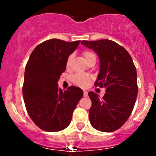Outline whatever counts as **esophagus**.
<instances>
[{"label": "esophagus", "mask_w": 156, "mask_h": 156, "mask_svg": "<svg viewBox=\"0 0 156 156\" xmlns=\"http://www.w3.org/2000/svg\"><path fill=\"white\" fill-rule=\"evenodd\" d=\"M88 95V93L87 90H84V97H87Z\"/></svg>", "instance_id": "esophagus-1"}]
</instances>
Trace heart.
<instances>
[{"label":"heart","mask_w":156,"mask_h":156,"mask_svg":"<svg viewBox=\"0 0 156 156\" xmlns=\"http://www.w3.org/2000/svg\"><path fill=\"white\" fill-rule=\"evenodd\" d=\"M82 55L84 56V59L87 61V62H90V61L93 60V59H96V54L94 52L91 51L90 50H84L82 52ZM73 58V55L71 54L69 55L67 58L66 60V67L69 68L70 66L71 62ZM91 78L88 75H85V74H75V75H72L71 77V81L75 84L76 85L79 86L81 87H86L89 84Z\"/></svg>","instance_id":"b5f03b06"}]
</instances>
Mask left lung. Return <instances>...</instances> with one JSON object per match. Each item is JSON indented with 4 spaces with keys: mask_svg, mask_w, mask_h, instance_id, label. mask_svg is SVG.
Segmentation results:
<instances>
[{
    "mask_svg": "<svg viewBox=\"0 0 156 156\" xmlns=\"http://www.w3.org/2000/svg\"><path fill=\"white\" fill-rule=\"evenodd\" d=\"M81 44L98 55L100 69L94 85L106 88L103 99L93 91L88 93L92 101L90 122L100 131H115L125 123L134 107L138 91L136 67L128 52L116 42L103 39Z\"/></svg>",
    "mask_w": 156,
    "mask_h": 156,
    "instance_id": "1",
    "label": "left lung"
}]
</instances>
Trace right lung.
<instances>
[{
	"label": "right lung",
	"mask_w": 156,
	"mask_h": 156,
	"mask_svg": "<svg viewBox=\"0 0 156 156\" xmlns=\"http://www.w3.org/2000/svg\"><path fill=\"white\" fill-rule=\"evenodd\" d=\"M80 42L45 41L34 48L26 64L23 87L25 105L31 120L45 131L66 128L83 97L81 88L71 86L62 91L57 83L66 68L67 58Z\"/></svg>",
	"instance_id": "right-lung-1"
}]
</instances>
